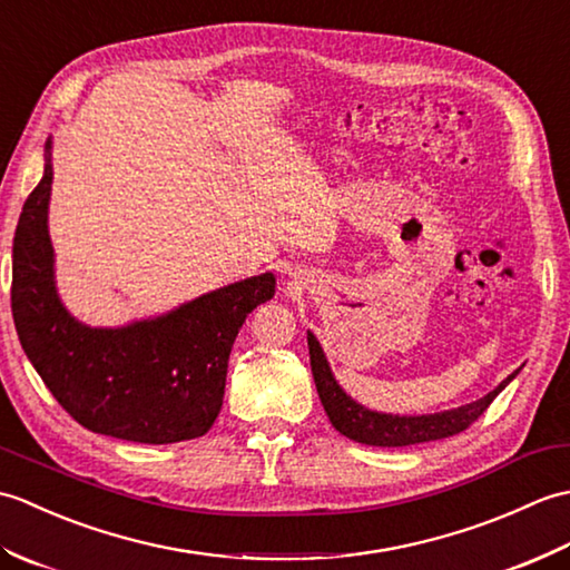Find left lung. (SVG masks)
<instances>
[{
  "label": "left lung",
  "instance_id": "left-lung-1",
  "mask_svg": "<svg viewBox=\"0 0 570 570\" xmlns=\"http://www.w3.org/2000/svg\"><path fill=\"white\" fill-rule=\"evenodd\" d=\"M308 355H311V372H313V382H316L321 404L335 426V431L347 435L350 441H357L365 445H382V448H402V445L441 441V439H448V435L465 431L482 416V411L494 402V396H498L519 374V370H514L500 386H494L490 394H485L472 404L458 406L451 411H441V414L399 416V414H380V411H370L362 404L353 402V399L343 392V386L335 382L328 360H325L323 347L313 333H308Z\"/></svg>",
  "mask_w": 570,
  "mask_h": 570
}]
</instances>
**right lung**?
<instances>
[{"instance_id": "obj_1", "label": "right lung", "mask_w": 570, "mask_h": 570, "mask_svg": "<svg viewBox=\"0 0 570 570\" xmlns=\"http://www.w3.org/2000/svg\"><path fill=\"white\" fill-rule=\"evenodd\" d=\"M51 184L46 141L43 178L23 203L11 252V313L33 370L88 431L154 445L208 433L223 406L229 350L249 313L274 296V274L223 286L159 318L90 328L56 292Z\"/></svg>"}]
</instances>
